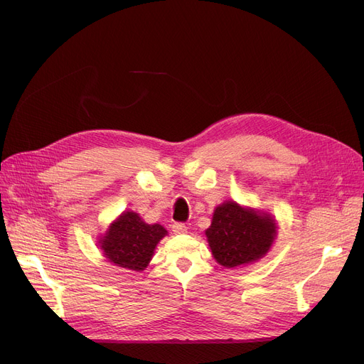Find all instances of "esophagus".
Here are the masks:
<instances>
[{
  "instance_id": "34e87169",
  "label": "esophagus",
  "mask_w": 364,
  "mask_h": 364,
  "mask_svg": "<svg viewBox=\"0 0 364 364\" xmlns=\"http://www.w3.org/2000/svg\"><path fill=\"white\" fill-rule=\"evenodd\" d=\"M171 231L175 234H186L188 232V227L185 223H173L171 225Z\"/></svg>"
}]
</instances>
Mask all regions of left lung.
<instances>
[{
	"label": "left lung",
	"mask_w": 364,
	"mask_h": 364,
	"mask_svg": "<svg viewBox=\"0 0 364 364\" xmlns=\"http://www.w3.org/2000/svg\"><path fill=\"white\" fill-rule=\"evenodd\" d=\"M277 235V223L271 215L225 201L213 213L205 230L216 262L225 268L243 267L259 261L271 249Z\"/></svg>",
	"instance_id": "left-lung-1"
}]
</instances>
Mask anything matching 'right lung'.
<instances>
[{
    "mask_svg": "<svg viewBox=\"0 0 364 364\" xmlns=\"http://www.w3.org/2000/svg\"><path fill=\"white\" fill-rule=\"evenodd\" d=\"M167 231L160 223H146L132 212H123L100 240L103 255L114 265L132 271H144L152 259L154 250Z\"/></svg>",
    "mask_w": 364,
    "mask_h": 364,
    "instance_id": "add662e5",
    "label": "right lung"
}]
</instances>
